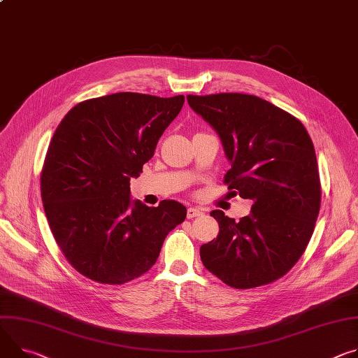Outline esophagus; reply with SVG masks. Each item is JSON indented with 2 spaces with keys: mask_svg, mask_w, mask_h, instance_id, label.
Returning <instances> with one entry per match:
<instances>
[{
  "mask_svg": "<svg viewBox=\"0 0 358 358\" xmlns=\"http://www.w3.org/2000/svg\"><path fill=\"white\" fill-rule=\"evenodd\" d=\"M203 214V211L197 207H189L187 210V218H194V217H200Z\"/></svg>",
  "mask_w": 358,
  "mask_h": 358,
  "instance_id": "34e87169",
  "label": "esophagus"
}]
</instances>
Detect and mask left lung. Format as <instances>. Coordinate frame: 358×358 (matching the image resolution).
<instances>
[{
  "label": "left lung",
  "mask_w": 358,
  "mask_h": 358,
  "mask_svg": "<svg viewBox=\"0 0 358 358\" xmlns=\"http://www.w3.org/2000/svg\"><path fill=\"white\" fill-rule=\"evenodd\" d=\"M187 101L221 140L231 164L225 184L252 201L238 222L211 211L220 233L200 247L201 262L234 288L273 282L303 255L320 211V176L307 129L255 95H187Z\"/></svg>",
  "instance_id": "left-lung-1"
}]
</instances>
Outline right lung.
Masks as SVG:
<instances>
[{
    "mask_svg": "<svg viewBox=\"0 0 358 358\" xmlns=\"http://www.w3.org/2000/svg\"><path fill=\"white\" fill-rule=\"evenodd\" d=\"M182 104L184 95L115 92L77 104L55 129L41 173L44 211L62 254L87 278L143 275L185 220L181 203L147 207L129 191Z\"/></svg>",
    "mask_w": 358,
    "mask_h": 358,
    "instance_id": "right-lung-1",
    "label": "right lung"
}]
</instances>
